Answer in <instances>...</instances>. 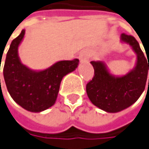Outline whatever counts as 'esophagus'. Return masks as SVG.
<instances>
[{
  "label": "esophagus",
  "mask_w": 149,
  "mask_h": 149,
  "mask_svg": "<svg viewBox=\"0 0 149 149\" xmlns=\"http://www.w3.org/2000/svg\"><path fill=\"white\" fill-rule=\"evenodd\" d=\"M80 59L81 61H87L88 55L86 53H81L80 55Z\"/></svg>",
  "instance_id": "esophagus-1"
}]
</instances>
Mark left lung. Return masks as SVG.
Returning a JSON list of instances; mask_svg holds the SVG:
<instances>
[{
  "mask_svg": "<svg viewBox=\"0 0 149 149\" xmlns=\"http://www.w3.org/2000/svg\"><path fill=\"white\" fill-rule=\"evenodd\" d=\"M121 41L130 45L136 54L135 66L126 74L113 75L104 62H91L95 76L86 85V93L92 104L107 113L121 112L138 100L145 89L149 70L148 60L134 36L122 33Z\"/></svg>",
  "mask_w": 149,
  "mask_h": 149,
  "instance_id": "obj_1",
  "label": "left lung"
}]
</instances>
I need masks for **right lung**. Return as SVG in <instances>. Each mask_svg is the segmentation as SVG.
I'll list each match as a JSON object with an SVG mask.
<instances>
[{
	"label": "right lung",
	"instance_id": "right-lung-1",
	"mask_svg": "<svg viewBox=\"0 0 149 149\" xmlns=\"http://www.w3.org/2000/svg\"><path fill=\"white\" fill-rule=\"evenodd\" d=\"M25 29L12 40L3 68L7 90L19 106L32 113H40L55 104L63 77L77 68L78 58L56 62L44 70H32L22 63L19 46Z\"/></svg>",
	"mask_w": 149,
	"mask_h": 149
}]
</instances>
